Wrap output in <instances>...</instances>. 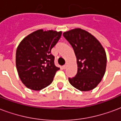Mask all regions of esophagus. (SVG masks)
<instances>
[{
  "mask_svg": "<svg viewBox=\"0 0 121 121\" xmlns=\"http://www.w3.org/2000/svg\"><path fill=\"white\" fill-rule=\"evenodd\" d=\"M66 68H67V64H65V65L63 66V67H62V68H63L64 69H66Z\"/></svg>",
  "mask_w": 121,
  "mask_h": 121,
  "instance_id": "esophagus-1",
  "label": "esophagus"
}]
</instances>
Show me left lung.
Wrapping results in <instances>:
<instances>
[{
    "mask_svg": "<svg viewBox=\"0 0 121 121\" xmlns=\"http://www.w3.org/2000/svg\"><path fill=\"white\" fill-rule=\"evenodd\" d=\"M75 52L77 73L68 78L69 83L82 91L93 90L104 75L106 68L105 50L93 35L81 28H75L63 33Z\"/></svg>",
    "mask_w": 121,
    "mask_h": 121,
    "instance_id": "8db88e82",
    "label": "left lung"
}]
</instances>
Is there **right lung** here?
<instances>
[{"mask_svg": "<svg viewBox=\"0 0 121 121\" xmlns=\"http://www.w3.org/2000/svg\"><path fill=\"white\" fill-rule=\"evenodd\" d=\"M62 31L39 30L26 37L17 47L16 66L22 83L39 91L49 86L60 69L54 64L51 50L61 37Z\"/></svg>", "mask_w": 121, "mask_h": 121, "instance_id": "add662e5", "label": "right lung"}]
</instances>
